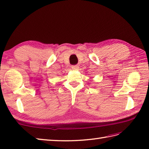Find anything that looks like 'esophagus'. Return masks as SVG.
Here are the masks:
<instances>
[{"label":"esophagus","mask_w":149,"mask_h":149,"mask_svg":"<svg viewBox=\"0 0 149 149\" xmlns=\"http://www.w3.org/2000/svg\"><path fill=\"white\" fill-rule=\"evenodd\" d=\"M72 68L73 70H78L79 66L77 65H73V66H72Z\"/></svg>","instance_id":"esophagus-1"}]
</instances>
